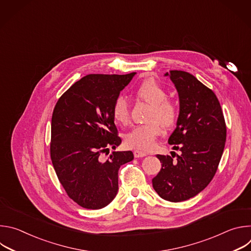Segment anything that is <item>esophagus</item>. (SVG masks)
Listing matches in <instances>:
<instances>
[{
    "mask_svg": "<svg viewBox=\"0 0 251 251\" xmlns=\"http://www.w3.org/2000/svg\"><path fill=\"white\" fill-rule=\"evenodd\" d=\"M145 156H147V153H145V152H142V151H139V150L134 151V157L135 158H142V157H145Z\"/></svg>",
    "mask_w": 251,
    "mask_h": 251,
    "instance_id": "esophagus-1",
    "label": "esophagus"
}]
</instances>
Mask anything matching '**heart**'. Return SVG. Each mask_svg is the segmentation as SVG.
<instances>
[{"label": "heart", "mask_w": 251, "mask_h": 251, "mask_svg": "<svg viewBox=\"0 0 251 251\" xmlns=\"http://www.w3.org/2000/svg\"><path fill=\"white\" fill-rule=\"evenodd\" d=\"M138 98L152 105L148 120L145 125L134 127L125 137L127 147L137 150H151L156 139L162 134V125L166 128L172 127L176 120L177 111L174 103L167 100L168 94L165 88L154 79H146L136 89ZM114 120L121 125H127L130 118L129 106L124 97L119 96L112 107Z\"/></svg>", "instance_id": "1"}]
</instances>
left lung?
<instances>
[{"label":"left lung","mask_w":251,"mask_h":251,"mask_svg":"<svg viewBox=\"0 0 251 251\" xmlns=\"http://www.w3.org/2000/svg\"><path fill=\"white\" fill-rule=\"evenodd\" d=\"M170 76L180 100L176 127L168 142L181 151L176 159L157 155L162 169L153 188L164 200L178 202L194 198L212 180L222 159L226 126L219 99L193 75L171 70Z\"/></svg>","instance_id":"8db88e82"}]
</instances>
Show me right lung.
I'll return each instance as SVG.
<instances>
[{
	"instance_id": "add662e5",
	"label": "right lung",
	"mask_w": 251,
	"mask_h": 251,
	"mask_svg": "<svg viewBox=\"0 0 251 251\" xmlns=\"http://www.w3.org/2000/svg\"><path fill=\"white\" fill-rule=\"evenodd\" d=\"M136 73L88 75L58 99L51 118L50 158L68 197L88 209L109 204L118 192L119 168L132 161L131 151L113 152L121 144L112 107Z\"/></svg>"
}]
</instances>
